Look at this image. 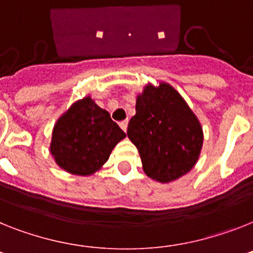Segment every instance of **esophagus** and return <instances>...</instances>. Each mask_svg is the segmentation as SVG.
<instances>
[{
	"label": "esophagus",
	"instance_id": "34e87169",
	"mask_svg": "<svg viewBox=\"0 0 253 253\" xmlns=\"http://www.w3.org/2000/svg\"><path fill=\"white\" fill-rule=\"evenodd\" d=\"M127 125H128V121H127V120H125V121H122V122H120V127H121V128H122L123 131H125V132H126V131H127Z\"/></svg>",
	"mask_w": 253,
	"mask_h": 253
}]
</instances>
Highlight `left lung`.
Segmentation results:
<instances>
[{"label":"left lung","instance_id":"8db88e82","mask_svg":"<svg viewBox=\"0 0 253 253\" xmlns=\"http://www.w3.org/2000/svg\"><path fill=\"white\" fill-rule=\"evenodd\" d=\"M135 109L127 136L139 150L146 176L167 184L186 175L201 156L203 130L184 97L167 82L146 84Z\"/></svg>","mask_w":253,"mask_h":253}]
</instances>
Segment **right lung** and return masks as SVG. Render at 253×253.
<instances>
[{
    "instance_id": "right-lung-1",
    "label": "right lung",
    "mask_w": 253,
    "mask_h": 253,
    "mask_svg": "<svg viewBox=\"0 0 253 253\" xmlns=\"http://www.w3.org/2000/svg\"><path fill=\"white\" fill-rule=\"evenodd\" d=\"M126 133L90 95L74 101L55 122L50 153L55 163L72 175L91 176L109 159Z\"/></svg>"
}]
</instances>
